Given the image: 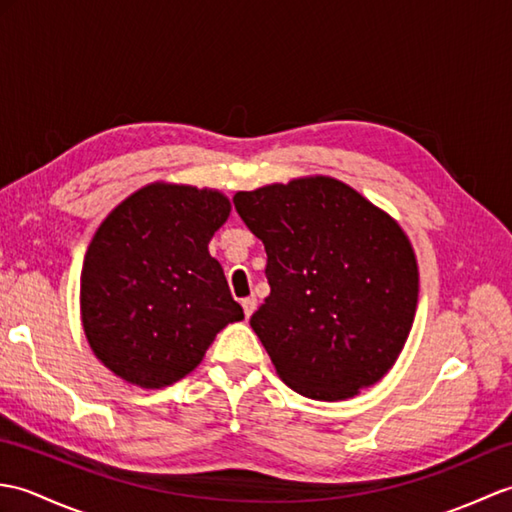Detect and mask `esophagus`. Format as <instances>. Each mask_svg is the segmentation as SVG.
Masks as SVG:
<instances>
[{"label":"esophagus","mask_w":512,"mask_h":512,"mask_svg":"<svg viewBox=\"0 0 512 512\" xmlns=\"http://www.w3.org/2000/svg\"><path fill=\"white\" fill-rule=\"evenodd\" d=\"M242 308H244V314H246V319L250 317V314L255 312V308H257V301H255V297H246V299H242Z\"/></svg>","instance_id":"obj_1"}]
</instances>
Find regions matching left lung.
<instances>
[{"instance_id": "left-lung-1", "label": "left lung", "mask_w": 512, "mask_h": 512, "mask_svg": "<svg viewBox=\"0 0 512 512\" xmlns=\"http://www.w3.org/2000/svg\"><path fill=\"white\" fill-rule=\"evenodd\" d=\"M233 202L266 248L270 295L250 328L279 378L314 400L378 383L418 306L416 255L396 220L328 176L239 191Z\"/></svg>"}]
</instances>
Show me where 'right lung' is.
I'll return each mask as SVG.
<instances>
[{
    "label": "right lung",
    "mask_w": 512,
    "mask_h": 512,
    "mask_svg": "<svg viewBox=\"0 0 512 512\" xmlns=\"http://www.w3.org/2000/svg\"><path fill=\"white\" fill-rule=\"evenodd\" d=\"M231 202L213 189L156 182L94 233L81 270L83 330L96 358L145 389L200 365L215 334L242 321L209 242Z\"/></svg>",
    "instance_id": "add662e5"
}]
</instances>
